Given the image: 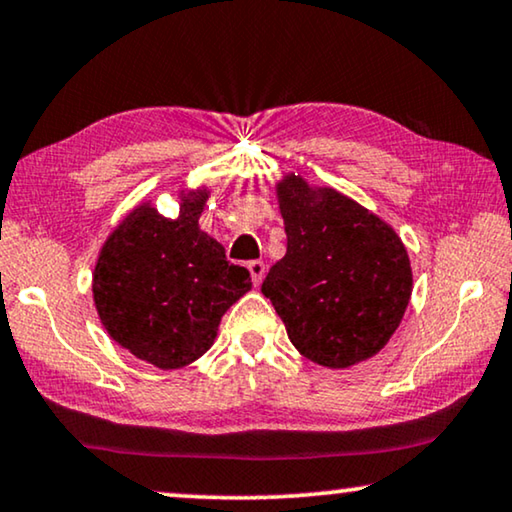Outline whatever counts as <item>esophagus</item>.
<instances>
[{
  "mask_svg": "<svg viewBox=\"0 0 512 512\" xmlns=\"http://www.w3.org/2000/svg\"><path fill=\"white\" fill-rule=\"evenodd\" d=\"M247 268L251 272V281H254V286H261V281L265 277V263L261 261H249Z\"/></svg>",
  "mask_w": 512,
  "mask_h": 512,
  "instance_id": "esophagus-1",
  "label": "esophagus"
}]
</instances>
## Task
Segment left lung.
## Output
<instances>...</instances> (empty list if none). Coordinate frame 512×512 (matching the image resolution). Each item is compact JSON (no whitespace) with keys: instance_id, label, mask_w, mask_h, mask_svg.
Segmentation results:
<instances>
[{"instance_id":"8db88e82","label":"left lung","mask_w":512,"mask_h":512,"mask_svg":"<svg viewBox=\"0 0 512 512\" xmlns=\"http://www.w3.org/2000/svg\"><path fill=\"white\" fill-rule=\"evenodd\" d=\"M286 254L263 295L307 360L346 369L374 358L402 323L413 291L406 247L388 221L298 173L274 184Z\"/></svg>"}]
</instances>
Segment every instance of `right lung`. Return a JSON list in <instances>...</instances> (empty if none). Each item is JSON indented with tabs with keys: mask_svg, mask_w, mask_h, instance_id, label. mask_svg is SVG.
Segmentation results:
<instances>
[{
	"mask_svg": "<svg viewBox=\"0 0 512 512\" xmlns=\"http://www.w3.org/2000/svg\"><path fill=\"white\" fill-rule=\"evenodd\" d=\"M210 189H180L175 219L138 203L103 242L92 272L96 314L113 342L159 369H180L217 339L221 316L251 288L198 219Z\"/></svg>",
	"mask_w": 512,
	"mask_h": 512,
	"instance_id": "obj_1",
	"label": "right lung"
}]
</instances>
